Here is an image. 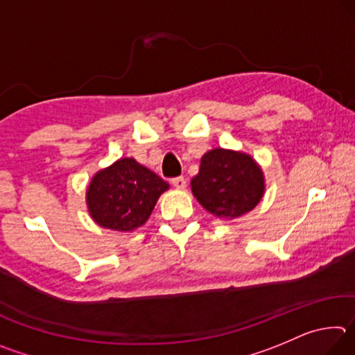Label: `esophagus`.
<instances>
[{
    "label": "esophagus",
    "mask_w": 355,
    "mask_h": 355,
    "mask_svg": "<svg viewBox=\"0 0 355 355\" xmlns=\"http://www.w3.org/2000/svg\"><path fill=\"white\" fill-rule=\"evenodd\" d=\"M172 184H173V188H177V189L182 191V189L186 188V180L183 177H177V178L172 180Z\"/></svg>",
    "instance_id": "esophagus-1"
}]
</instances>
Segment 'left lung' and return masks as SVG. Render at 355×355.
<instances>
[{"instance_id":"1","label":"left lung","mask_w":355,"mask_h":355,"mask_svg":"<svg viewBox=\"0 0 355 355\" xmlns=\"http://www.w3.org/2000/svg\"><path fill=\"white\" fill-rule=\"evenodd\" d=\"M264 173L249 153L211 148L202 156L199 173L191 180L197 202L216 218L235 219L260 203Z\"/></svg>"}]
</instances>
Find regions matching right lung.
<instances>
[{
  "label": "right lung",
  "mask_w": 355,
  "mask_h": 355,
  "mask_svg": "<svg viewBox=\"0 0 355 355\" xmlns=\"http://www.w3.org/2000/svg\"><path fill=\"white\" fill-rule=\"evenodd\" d=\"M167 189L163 178L135 158H120L92 177L86 191L87 211L100 227L135 232L146 224Z\"/></svg>",
  "instance_id": "add662e5"
}]
</instances>
